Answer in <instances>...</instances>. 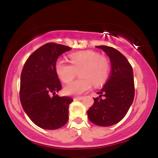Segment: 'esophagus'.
<instances>
[{"mask_svg":"<svg viewBox=\"0 0 158 158\" xmlns=\"http://www.w3.org/2000/svg\"><path fill=\"white\" fill-rule=\"evenodd\" d=\"M83 99V96H76L74 97V100H81Z\"/></svg>","mask_w":158,"mask_h":158,"instance_id":"esophagus-1","label":"esophagus"}]
</instances>
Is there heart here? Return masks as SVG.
Here are the masks:
<instances>
[{"instance_id": "heart-1", "label": "heart", "mask_w": 158, "mask_h": 158, "mask_svg": "<svg viewBox=\"0 0 158 158\" xmlns=\"http://www.w3.org/2000/svg\"><path fill=\"white\" fill-rule=\"evenodd\" d=\"M69 58L70 63L63 59H59L56 63V73L65 84L71 82L79 71L80 78L64 89L66 94H82L91 88L92 83L96 87L102 85L110 76V59L98 52H77L72 53Z\"/></svg>"}]
</instances>
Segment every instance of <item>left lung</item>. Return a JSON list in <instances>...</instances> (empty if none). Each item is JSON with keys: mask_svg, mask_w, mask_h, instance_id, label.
I'll return each instance as SVG.
<instances>
[{"mask_svg": "<svg viewBox=\"0 0 158 158\" xmlns=\"http://www.w3.org/2000/svg\"><path fill=\"white\" fill-rule=\"evenodd\" d=\"M111 62V73L99 97L87 111L89 120L100 127H109L120 122L126 116L134 98L133 69L127 58L113 47L99 45ZM102 96L104 98L102 99Z\"/></svg>", "mask_w": 158, "mask_h": 158, "instance_id": "1", "label": "left lung"}]
</instances>
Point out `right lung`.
Wrapping results in <instances>:
<instances>
[{
  "label": "right lung",
  "mask_w": 158,
  "mask_h": 158,
  "mask_svg": "<svg viewBox=\"0 0 158 158\" xmlns=\"http://www.w3.org/2000/svg\"><path fill=\"white\" fill-rule=\"evenodd\" d=\"M71 48L49 42L35 50L26 60L21 74L20 100L30 120L39 127L56 130L69 120V96L56 94L62 89L56 63Z\"/></svg>",
  "instance_id": "add662e5"
}]
</instances>
